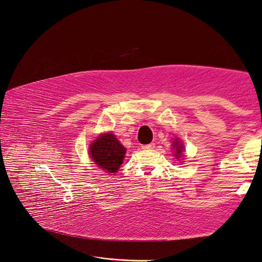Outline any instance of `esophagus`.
I'll list each match as a JSON object with an SVG mask.
<instances>
[{
  "label": "esophagus",
  "instance_id": "obj_1",
  "mask_svg": "<svg viewBox=\"0 0 262 262\" xmlns=\"http://www.w3.org/2000/svg\"><path fill=\"white\" fill-rule=\"evenodd\" d=\"M152 148H155V143H149L142 146V149H152Z\"/></svg>",
  "mask_w": 262,
  "mask_h": 262
}]
</instances>
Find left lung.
Wrapping results in <instances>:
<instances>
[{"instance_id": "obj_1", "label": "left lung", "mask_w": 262, "mask_h": 262, "mask_svg": "<svg viewBox=\"0 0 262 262\" xmlns=\"http://www.w3.org/2000/svg\"><path fill=\"white\" fill-rule=\"evenodd\" d=\"M172 147H173V149H175V157L177 159H179V157H182L183 152H184L183 143L179 140H177V139H175V141L172 142Z\"/></svg>"}]
</instances>
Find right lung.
Returning <instances> with one entry per match:
<instances>
[{
  "label": "right lung",
  "mask_w": 262,
  "mask_h": 262,
  "mask_svg": "<svg viewBox=\"0 0 262 262\" xmlns=\"http://www.w3.org/2000/svg\"><path fill=\"white\" fill-rule=\"evenodd\" d=\"M90 155L95 165L108 173L119 170L125 156V148L111 132L102 133L90 146Z\"/></svg>",
  "instance_id": "1"
}]
</instances>
